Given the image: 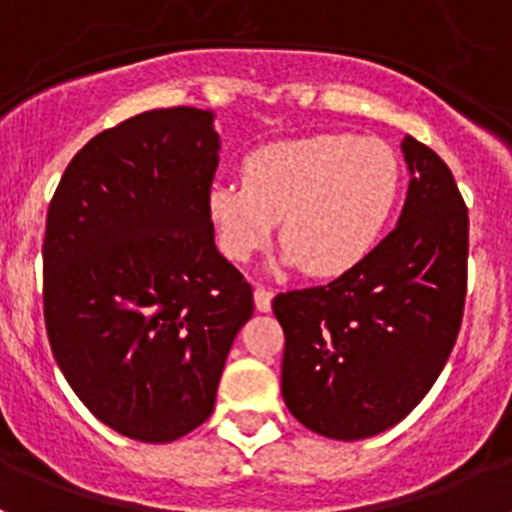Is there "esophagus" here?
<instances>
[{
  "label": "esophagus",
  "instance_id": "34e87169",
  "mask_svg": "<svg viewBox=\"0 0 512 512\" xmlns=\"http://www.w3.org/2000/svg\"><path fill=\"white\" fill-rule=\"evenodd\" d=\"M253 302H256V310L269 312L271 310V292L266 287L253 289Z\"/></svg>",
  "mask_w": 512,
  "mask_h": 512
}]
</instances>
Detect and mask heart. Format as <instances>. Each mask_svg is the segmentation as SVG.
<instances>
[{"instance_id": "heart-1", "label": "heart", "mask_w": 512, "mask_h": 512, "mask_svg": "<svg viewBox=\"0 0 512 512\" xmlns=\"http://www.w3.org/2000/svg\"><path fill=\"white\" fill-rule=\"evenodd\" d=\"M400 189V158L384 140L307 135L248 153L243 182L212 184L207 212L230 261L251 259L282 220L284 266L341 277L379 246Z\"/></svg>"}]
</instances>
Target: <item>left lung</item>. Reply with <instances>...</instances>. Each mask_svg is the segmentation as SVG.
<instances>
[{
	"mask_svg": "<svg viewBox=\"0 0 512 512\" xmlns=\"http://www.w3.org/2000/svg\"><path fill=\"white\" fill-rule=\"evenodd\" d=\"M402 153L410 187L397 228L348 274L271 302L289 413L336 441L400 423L449 361L464 315L467 205L436 151L405 135Z\"/></svg>",
	"mask_w": 512,
	"mask_h": 512,
	"instance_id": "1",
	"label": "left lung"
}]
</instances>
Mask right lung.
Returning <instances> with one entry per match:
<instances>
[{
  "label": "right lung",
  "mask_w": 512,
  "mask_h": 512,
  "mask_svg": "<svg viewBox=\"0 0 512 512\" xmlns=\"http://www.w3.org/2000/svg\"><path fill=\"white\" fill-rule=\"evenodd\" d=\"M212 112L151 110L94 135L45 217L51 351L94 418L169 443L210 418L251 284L215 246Z\"/></svg>",
  "instance_id": "add662e5"
}]
</instances>
